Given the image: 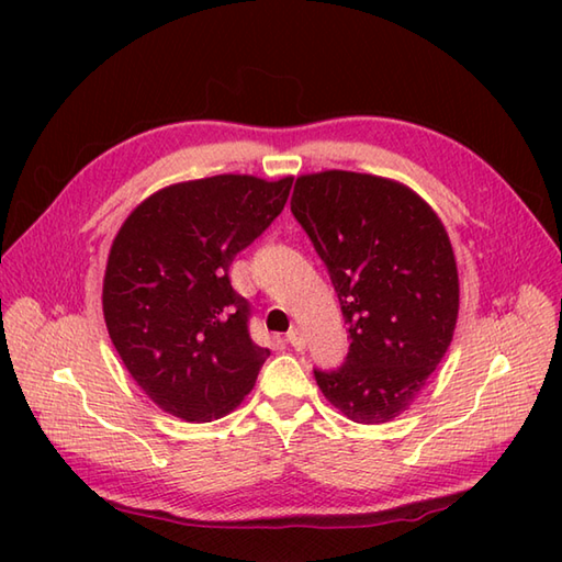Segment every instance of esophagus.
<instances>
[{
    "label": "esophagus",
    "instance_id": "esophagus-1",
    "mask_svg": "<svg viewBox=\"0 0 562 562\" xmlns=\"http://www.w3.org/2000/svg\"><path fill=\"white\" fill-rule=\"evenodd\" d=\"M288 342L292 345L294 350H304V345H306V340H304V333H302L300 328H292V330L288 333Z\"/></svg>",
    "mask_w": 562,
    "mask_h": 562
}]
</instances>
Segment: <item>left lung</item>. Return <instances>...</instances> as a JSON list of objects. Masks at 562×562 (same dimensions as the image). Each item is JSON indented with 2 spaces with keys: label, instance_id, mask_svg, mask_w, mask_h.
I'll return each instance as SVG.
<instances>
[{
  "label": "left lung",
  "instance_id": "obj_1",
  "mask_svg": "<svg viewBox=\"0 0 562 562\" xmlns=\"http://www.w3.org/2000/svg\"><path fill=\"white\" fill-rule=\"evenodd\" d=\"M292 214L328 266L348 324L338 372H314L352 423L396 420L447 355L459 318V270L437 212L393 178L296 176Z\"/></svg>",
  "mask_w": 562,
  "mask_h": 562
}]
</instances>
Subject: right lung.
I'll use <instances>...</instances> for the list:
<instances>
[{"mask_svg": "<svg viewBox=\"0 0 562 562\" xmlns=\"http://www.w3.org/2000/svg\"><path fill=\"white\" fill-rule=\"evenodd\" d=\"M290 188L292 176L248 173L173 183L117 229L103 274L105 328L164 413L210 423L256 386L270 350L248 336V302L229 266L282 212Z\"/></svg>", "mask_w": 562, "mask_h": 562, "instance_id": "add662e5", "label": "right lung"}]
</instances>
